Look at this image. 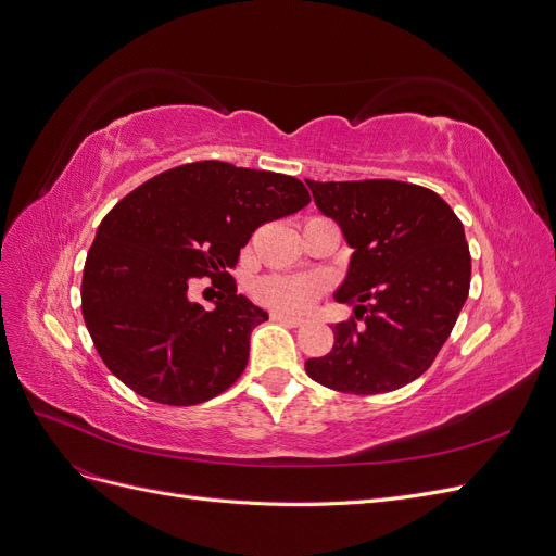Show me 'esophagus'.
I'll list each match as a JSON object with an SVG mask.
<instances>
[{
	"label": "esophagus",
	"instance_id": "34e87169",
	"mask_svg": "<svg viewBox=\"0 0 556 556\" xmlns=\"http://www.w3.org/2000/svg\"><path fill=\"white\" fill-rule=\"evenodd\" d=\"M271 319H274V323L288 325V327H299L301 325V317H292V315H285V313H271Z\"/></svg>",
	"mask_w": 556,
	"mask_h": 556
}]
</instances>
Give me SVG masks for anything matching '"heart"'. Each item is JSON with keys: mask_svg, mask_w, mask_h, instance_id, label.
<instances>
[{"mask_svg": "<svg viewBox=\"0 0 556 556\" xmlns=\"http://www.w3.org/2000/svg\"><path fill=\"white\" fill-rule=\"evenodd\" d=\"M252 294L276 313L301 315L311 311L323 294V282L304 276H266L252 285Z\"/></svg>", "mask_w": 556, "mask_h": 556, "instance_id": "b5f03b06", "label": "heart"}]
</instances>
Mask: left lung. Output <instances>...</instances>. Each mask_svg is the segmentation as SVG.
<instances>
[{
  "label": "left lung",
  "mask_w": 556,
  "mask_h": 556,
  "mask_svg": "<svg viewBox=\"0 0 556 556\" xmlns=\"http://www.w3.org/2000/svg\"><path fill=\"white\" fill-rule=\"evenodd\" d=\"M306 182L317 208L355 248L336 292V301L355 306V317L333 327L331 352L308 359L306 374L345 394L394 392L433 364L468 296L464 225L422 185L387 178Z\"/></svg>",
  "instance_id": "1"
}]
</instances>
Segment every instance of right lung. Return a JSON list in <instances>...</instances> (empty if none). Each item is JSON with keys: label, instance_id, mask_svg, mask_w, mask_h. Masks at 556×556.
Listing matches in <instances>:
<instances>
[{"label": "right lung", "instance_id": "1", "mask_svg": "<svg viewBox=\"0 0 556 556\" xmlns=\"http://www.w3.org/2000/svg\"><path fill=\"white\" fill-rule=\"evenodd\" d=\"M308 201L292 176L217 160L174 166L117 201L80 282L83 319L109 371L164 406L229 390L245 371L252 329L268 319L229 268L257 227ZM194 277L226 282L213 312L189 301Z\"/></svg>", "mask_w": 556, "mask_h": 556}]
</instances>
